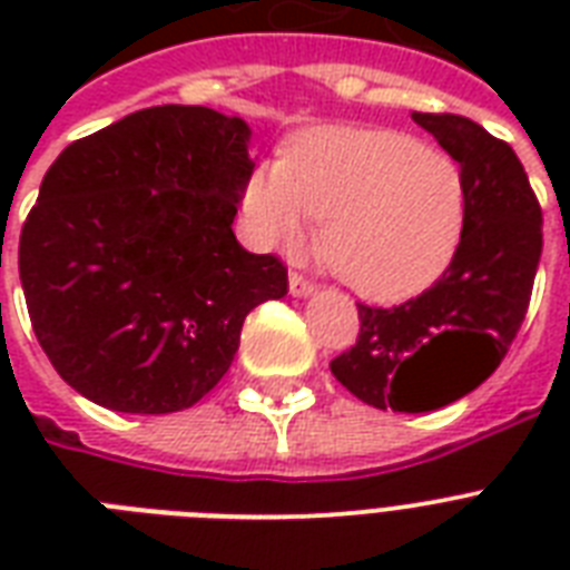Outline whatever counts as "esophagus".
Listing matches in <instances>:
<instances>
[{
  "instance_id": "34e87169",
  "label": "esophagus",
  "mask_w": 570,
  "mask_h": 570,
  "mask_svg": "<svg viewBox=\"0 0 570 570\" xmlns=\"http://www.w3.org/2000/svg\"><path fill=\"white\" fill-rule=\"evenodd\" d=\"M289 295L293 298H307V295H313V284L302 275H289Z\"/></svg>"
}]
</instances>
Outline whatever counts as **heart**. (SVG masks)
<instances>
[{
    "label": "heart",
    "mask_w": 570,
    "mask_h": 570,
    "mask_svg": "<svg viewBox=\"0 0 570 570\" xmlns=\"http://www.w3.org/2000/svg\"><path fill=\"white\" fill-rule=\"evenodd\" d=\"M242 204L268 248H302L313 222H325L322 257L370 302L429 289L459 254L468 222L459 165L390 129H307L286 163L250 174Z\"/></svg>",
    "instance_id": "b5f03b06"
}]
</instances>
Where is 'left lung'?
Returning a JSON list of instances; mask_svg holds the SVG:
<instances>
[{"mask_svg": "<svg viewBox=\"0 0 570 570\" xmlns=\"http://www.w3.org/2000/svg\"><path fill=\"white\" fill-rule=\"evenodd\" d=\"M411 118L464 174V239L423 295L390 311L357 304V343L331 373L366 405L425 414L476 390L512 346L539 272L541 206L505 141L459 115Z\"/></svg>", "mask_w": 570, "mask_h": 570, "instance_id": "8db88e82", "label": "left lung"}]
</instances>
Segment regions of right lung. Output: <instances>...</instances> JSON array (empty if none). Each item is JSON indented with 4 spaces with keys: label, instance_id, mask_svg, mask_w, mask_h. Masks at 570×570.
Listing matches in <instances>:
<instances>
[{
    "label": "right lung",
    "instance_id": "add662e5",
    "mask_svg": "<svg viewBox=\"0 0 570 570\" xmlns=\"http://www.w3.org/2000/svg\"><path fill=\"white\" fill-rule=\"evenodd\" d=\"M250 127L154 106L79 138L20 233L31 328L56 373L124 414L191 407L230 370L242 322L286 295V268L236 242Z\"/></svg>",
    "mask_w": 570,
    "mask_h": 570
}]
</instances>
